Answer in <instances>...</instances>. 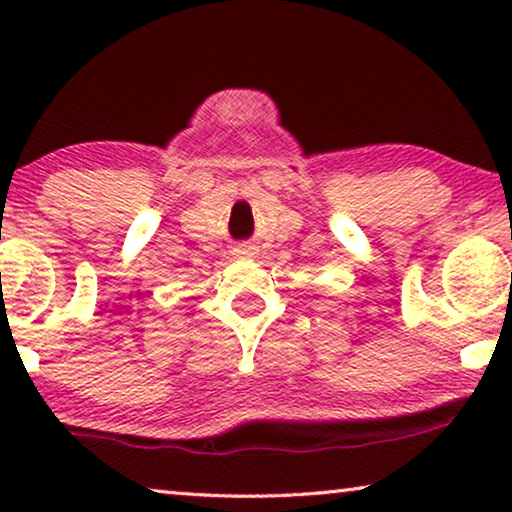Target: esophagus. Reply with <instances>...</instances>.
I'll return each instance as SVG.
<instances>
[{"label": "esophagus", "mask_w": 512, "mask_h": 512, "mask_svg": "<svg viewBox=\"0 0 512 512\" xmlns=\"http://www.w3.org/2000/svg\"><path fill=\"white\" fill-rule=\"evenodd\" d=\"M235 251V256H254V247H251V244H237V247L233 249Z\"/></svg>", "instance_id": "34e87169"}]
</instances>
